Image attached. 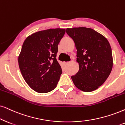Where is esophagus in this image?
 I'll list each match as a JSON object with an SVG mask.
<instances>
[{"mask_svg":"<svg viewBox=\"0 0 125 125\" xmlns=\"http://www.w3.org/2000/svg\"><path fill=\"white\" fill-rule=\"evenodd\" d=\"M63 63L64 66H66V65H67L68 63H69V62H63Z\"/></svg>","mask_w":125,"mask_h":125,"instance_id":"esophagus-1","label":"esophagus"}]
</instances>
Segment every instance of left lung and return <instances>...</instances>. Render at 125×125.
<instances>
[{"mask_svg":"<svg viewBox=\"0 0 125 125\" xmlns=\"http://www.w3.org/2000/svg\"><path fill=\"white\" fill-rule=\"evenodd\" d=\"M66 31L77 50L79 70L72 76L74 84L82 91H94L103 84L113 69L110 44L104 36L91 28H67Z\"/></svg>","mask_w":125,"mask_h":125,"instance_id":"1","label":"left lung"}]
</instances>
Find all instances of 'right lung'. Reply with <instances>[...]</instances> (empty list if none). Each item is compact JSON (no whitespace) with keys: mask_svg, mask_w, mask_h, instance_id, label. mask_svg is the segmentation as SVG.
<instances>
[{"mask_svg":"<svg viewBox=\"0 0 125 125\" xmlns=\"http://www.w3.org/2000/svg\"><path fill=\"white\" fill-rule=\"evenodd\" d=\"M64 29L37 31L25 39L18 56L22 75L34 91L47 93L56 88L62 70L56 60L58 45Z\"/></svg>","mask_w":125,"mask_h":125,"instance_id":"add662e5","label":"right lung"}]
</instances>
